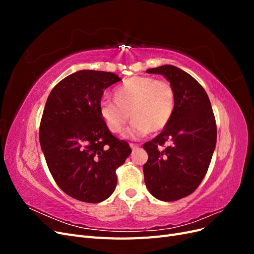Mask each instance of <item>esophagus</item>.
Listing matches in <instances>:
<instances>
[{"instance_id":"34e87169","label":"esophagus","mask_w":254,"mask_h":254,"mask_svg":"<svg viewBox=\"0 0 254 254\" xmlns=\"http://www.w3.org/2000/svg\"><path fill=\"white\" fill-rule=\"evenodd\" d=\"M130 145V147H131V149L132 150H135V149H137L139 148V144H134V143H130L129 144Z\"/></svg>"}]
</instances>
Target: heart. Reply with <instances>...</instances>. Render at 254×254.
Listing matches in <instances>:
<instances>
[{
  "mask_svg": "<svg viewBox=\"0 0 254 254\" xmlns=\"http://www.w3.org/2000/svg\"><path fill=\"white\" fill-rule=\"evenodd\" d=\"M115 101L103 97L99 114L111 132H121L130 118L132 119L124 136L140 139L149 131L157 133L170 123L175 109V92L172 84L150 76L127 78L114 92Z\"/></svg>",
  "mask_w": 254,
  "mask_h": 254,
  "instance_id": "b5f03b06",
  "label": "heart"
}]
</instances>
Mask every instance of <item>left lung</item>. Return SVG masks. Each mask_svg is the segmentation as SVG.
Instances as JSON below:
<instances>
[{
    "instance_id": "8db88e82",
    "label": "left lung",
    "mask_w": 254,
    "mask_h": 254,
    "mask_svg": "<svg viewBox=\"0 0 254 254\" xmlns=\"http://www.w3.org/2000/svg\"><path fill=\"white\" fill-rule=\"evenodd\" d=\"M146 73L161 74L171 82L175 109L163 131L143 145L148 153L144 181L153 197L175 201L190 195L203 180L216 145V122L206 92L190 74L171 64ZM166 141L170 145L159 150Z\"/></svg>"
}]
</instances>
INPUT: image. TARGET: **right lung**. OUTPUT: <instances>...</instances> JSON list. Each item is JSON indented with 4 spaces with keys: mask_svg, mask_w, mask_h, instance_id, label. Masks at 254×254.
I'll use <instances>...</instances> for the list:
<instances>
[{
    "mask_svg": "<svg viewBox=\"0 0 254 254\" xmlns=\"http://www.w3.org/2000/svg\"><path fill=\"white\" fill-rule=\"evenodd\" d=\"M111 72L81 70L53 88L40 123L39 140L57 186L79 201L106 200L117 188V168L131 148L107 128L98 105L120 81Z\"/></svg>",
    "mask_w": 254,
    "mask_h": 254,
    "instance_id": "right-lung-1",
    "label": "right lung"
}]
</instances>
